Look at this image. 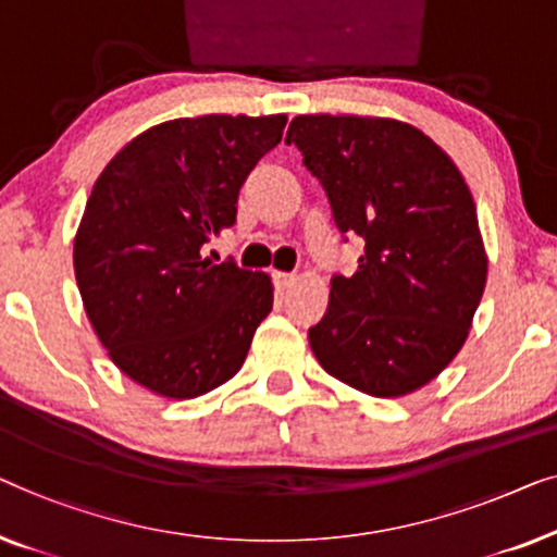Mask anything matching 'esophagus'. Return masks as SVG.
Returning <instances> with one entry per match:
<instances>
[{
    "mask_svg": "<svg viewBox=\"0 0 557 557\" xmlns=\"http://www.w3.org/2000/svg\"><path fill=\"white\" fill-rule=\"evenodd\" d=\"M293 280H295L293 272H272V282H275V287L280 289V293L293 285Z\"/></svg>",
    "mask_w": 557,
    "mask_h": 557,
    "instance_id": "34e87169",
    "label": "esophagus"
}]
</instances>
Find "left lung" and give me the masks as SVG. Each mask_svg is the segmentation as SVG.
Instances as JSON below:
<instances>
[{
    "label": "left lung",
    "mask_w": 557,
    "mask_h": 557,
    "mask_svg": "<svg viewBox=\"0 0 557 557\" xmlns=\"http://www.w3.org/2000/svg\"><path fill=\"white\" fill-rule=\"evenodd\" d=\"M285 144L323 186L343 242L366 255L335 272L308 331L320 366L375 398L426 386L465 346L487 280L476 207L459 169L409 123L297 115Z\"/></svg>",
    "instance_id": "8db88e82"
}]
</instances>
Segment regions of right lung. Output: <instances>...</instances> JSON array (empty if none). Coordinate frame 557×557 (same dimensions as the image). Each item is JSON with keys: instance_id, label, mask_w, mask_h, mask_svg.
Instances as JSON below:
<instances>
[{"instance_id": "obj_1", "label": "right lung", "mask_w": 557, "mask_h": 557, "mask_svg": "<svg viewBox=\"0 0 557 557\" xmlns=\"http://www.w3.org/2000/svg\"><path fill=\"white\" fill-rule=\"evenodd\" d=\"M285 115H199L153 125L103 169L75 237V280L121 371L166 398H197L245 363L272 282L201 249L237 219L249 171Z\"/></svg>"}]
</instances>
